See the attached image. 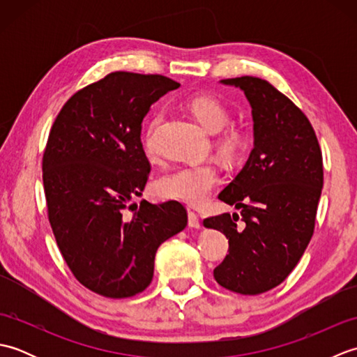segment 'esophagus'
<instances>
[{
  "instance_id": "esophagus-1",
  "label": "esophagus",
  "mask_w": 357,
  "mask_h": 357,
  "mask_svg": "<svg viewBox=\"0 0 357 357\" xmlns=\"http://www.w3.org/2000/svg\"><path fill=\"white\" fill-rule=\"evenodd\" d=\"M188 225L193 227V229H199V227H201L199 216L193 210H188Z\"/></svg>"
}]
</instances>
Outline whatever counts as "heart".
Instances as JSON below:
<instances>
[{
  "label": "heart",
  "mask_w": 357,
  "mask_h": 357,
  "mask_svg": "<svg viewBox=\"0 0 357 357\" xmlns=\"http://www.w3.org/2000/svg\"><path fill=\"white\" fill-rule=\"evenodd\" d=\"M188 107H190L195 118L211 133L220 132L230 123V112L215 96H196L188 102ZM161 123L162 115L158 113L151 119L146 136H144V150H146V155L149 158H153L156 153L155 133ZM242 144H244L242 135L234 128H225L216 138L219 153L227 159L236 158L242 149ZM218 183L219 170L215 164H185L161 174L155 181V192L159 198L181 201L188 204V206H199L208 198Z\"/></svg>",
  "instance_id": "heart-1"
}]
</instances>
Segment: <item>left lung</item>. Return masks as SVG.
<instances>
[{"instance_id":"8db88e82","label":"left lung","mask_w":357,"mask_h":357,"mask_svg":"<svg viewBox=\"0 0 357 357\" xmlns=\"http://www.w3.org/2000/svg\"><path fill=\"white\" fill-rule=\"evenodd\" d=\"M222 82L244 90L252 105L255 147L219 193L241 215L210 216L204 225L229 239V255L213 270L216 282L239 294H261L284 282L313 236L322 151L304 112L270 82L255 77Z\"/></svg>"}]
</instances>
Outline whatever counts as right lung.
Listing matches in <instances>:
<instances>
[{
	"mask_svg": "<svg viewBox=\"0 0 357 357\" xmlns=\"http://www.w3.org/2000/svg\"><path fill=\"white\" fill-rule=\"evenodd\" d=\"M178 87L162 75L113 72L72 95L50 128L43 184L52 231L73 276L105 298L146 290L158 247L187 225L178 201L128 206L150 173L142 119Z\"/></svg>",
	"mask_w": 357,
	"mask_h": 357,
	"instance_id": "1",
	"label": "right lung"
}]
</instances>
